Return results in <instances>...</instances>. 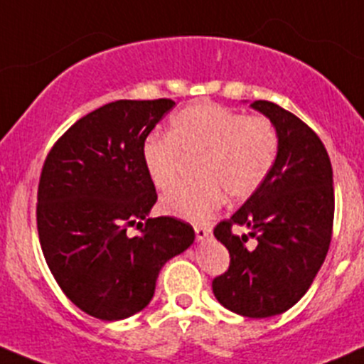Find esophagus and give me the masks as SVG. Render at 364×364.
<instances>
[{
	"instance_id": "1",
	"label": "esophagus",
	"mask_w": 364,
	"mask_h": 364,
	"mask_svg": "<svg viewBox=\"0 0 364 364\" xmlns=\"http://www.w3.org/2000/svg\"><path fill=\"white\" fill-rule=\"evenodd\" d=\"M196 236L197 241H203L205 237L211 236V229L208 225H196Z\"/></svg>"
}]
</instances>
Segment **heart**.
<instances>
[{"label": "heart", "mask_w": 364, "mask_h": 364, "mask_svg": "<svg viewBox=\"0 0 364 364\" xmlns=\"http://www.w3.org/2000/svg\"><path fill=\"white\" fill-rule=\"evenodd\" d=\"M278 135L264 116H243L216 104H196L174 114L171 135L146 139L142 164L156 188L174 185L183 155H203L199 185L176 186L160 200L165 215L204 222L227 193L230 200L253 196L277 160Z\"/></svg>", "instance_id": "b5f03b06"}]
</instances>
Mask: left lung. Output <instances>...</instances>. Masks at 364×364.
Segmentation results:
<instances>
[{"label":"left lung","instance_id":"8db88e82","mask_svg":"<svg viewBox=\"0 0 364 364\" xmlns=\"http://www.w3.org/2000/svg\"><path fill=\"white\" fill-rule=\"evenodd\" d=\"M250 107L273 123L277 160L264 185L215 227L230 266L213 280V294L234 314L266 318L294 306L321 269L331 243L335 188L328 151L306 123L273 102ZM234 225L251 232L236 237ZM250 237L253 245L246 243Z\"/></svg>","mask_w":364,"mask_h":364}]
</instances>
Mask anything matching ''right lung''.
I'll return each mask as SVG.
<instances>
[{"label":"right lung","instance_id":"add662e5","mask_svg":"<svg viewBox=\"0 0 364 364\" xmlns=\"http://www.w3.org/2000/svg\"><path fill=\"white\" fill-rule=\"evenodd\" d=\"M174 105L111 102L72 124L43 164L36 204L43 257L61 291L91 317L121 321L144 310L164 264L196 240L190 223L148 216L156 190L142 146ZM130 226L141 234L132 238Z\"/></svg>","mask_w":364,"mask_h":364}]
</instances>
